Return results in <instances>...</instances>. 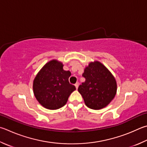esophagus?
<instances>
[{
	"instance_id": "obj_1",
	"label": "esophagus",
	"mask_w": 147,
	"mask_h": 147,
	"mask_svg": "<svg viewBox=\"0 0 147 147\" xmlns=\"http://www.w3.org/2000/svg\"><path fill=\"white\" fill-rule=\"evenodd\" d=\"M75 85V87H76V89H78V86H79V83H78V82H76V84H75V85Z\"/></svg>"
}]
</instances>
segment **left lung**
Wrapping results in <instances>:
<instances>
[{"mask_svg": "<svg viewBox=\"0 0 147 147\" xmlns=\"http://www.w3.org/2000/svg\"><path fill=\"white\" fill-rule=\"evenodd\" d=\"M82 76L85 81L78 90L88 107L99 110L113 100L117 90L116 80L102 63H90Z\"/></svg>", "mask_w": 147, "mask_h": 147, "instance_id": "obj_1", "label": "left lung"}]
</instances>
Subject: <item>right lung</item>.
<instances>
[{"instance_id":"1","label":"right lung","mask_w":147,"mask_h":147,"mask_svg":"<svg viewBox=\"0 0 147 147\" xmlns=\"http://www.w3.org/2000/svg\"><path fill=\"white\" fill-rule=\"evenodd\" d=\"M70 71L63 69L62 63L51 60L37 74L33 82V92L45 108L56 110L64 106L76 87L69 82Z\"/></svg>"}]
</instances>
